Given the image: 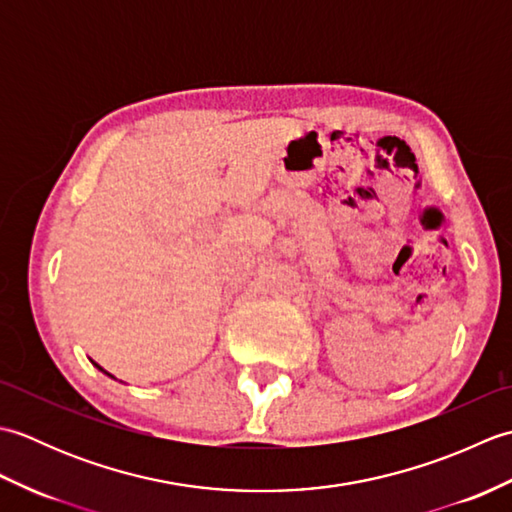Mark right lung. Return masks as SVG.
Instances as JSON below:
<instances>
[{"label": "right lung", "mask_w": 512, "mask_h": 512, "mask_svg": "<svg viewBox=\"0 0 512 512\" xmlns=\"http://www.w3.org/2000/svg\"><path fill=\"white\" fill-rule=\"evenodd\" d=\"M92 363H94V361H92ZM94 365H96V363H94ZM96 367H99V365H96ZM99 369H101V372H105V369H103V367H99ZM105 374H107V372H105ZM112 378H114V376H112Z\"/></svg>", "instance_id": "obj_1"}]
</instances>
